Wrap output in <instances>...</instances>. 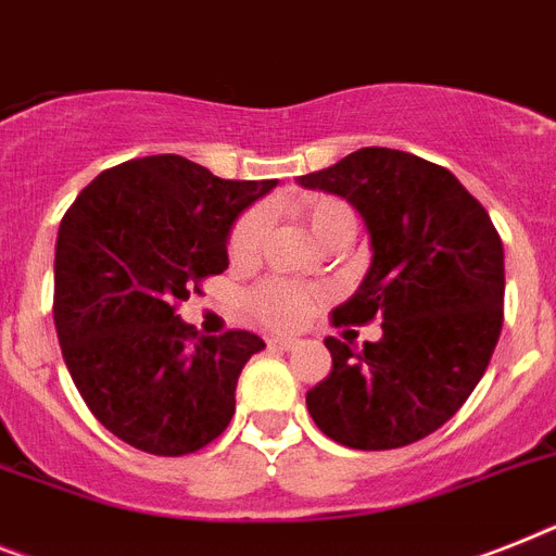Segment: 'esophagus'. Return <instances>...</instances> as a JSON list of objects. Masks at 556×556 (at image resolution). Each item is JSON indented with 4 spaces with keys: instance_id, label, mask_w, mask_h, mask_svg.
Returning <instances> with one entry per match:
<instances>
[{
    "instance_id": "obj_1",
    "label": "esophagus",
    "mask_w": 556,
    "mask_h": 556,
    "mask_svg": "<svg viewBox=\"0 0 556 556\" xmlns=\"http://www.w3.org/2000/svg\"><path fill=\"white\" fill-rule=\"evenodd\" d=\"M296 339H286V336H274V339H268V348L274 350H293L296 348Z\"/></svg>"
}]
</instances>
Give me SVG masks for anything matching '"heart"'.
Instances as JSON below:
<instances>
[{
	"label": "heart",
	"mask_w": 556,
	"mask_h": 556,
	"mask_svg": "<svg viewBox=\"0 0 556 556\" xmlns=\"http://www.w3.org/2000/svg\"><path fill=\"white\" fill-rule=\"evenodd\" d=\"M293 212L300 214L305 226L311 228V235L319 242L328 240L330 235H336L339 228H356V214L348 203L336 198H302L296 200ZM265 228V214L263 212H249L231 231V242H228V254L237 263H245L260 249V240H263ZM316 302L314 291H305V288H296L291 282H282V279H268L263 286L251 293V311L263 325L268 328H296L307 319L311 307Z\"/></svg>",
	"instance_id": "1"
}]
</instances>
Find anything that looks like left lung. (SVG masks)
<instances>
[{
    "mask_svg": "<svg viewBox=\"0 0 556 556\" xmlns=\"http://www.w3.org/2000/svg\"><path fill=\"white\" fill-rule=\"evenodd\" d=\"M300 186L348 200L370 237V268L333 321L381 316V339L362 353L325 339L333 370L307 413L350 450L421 441L472 395L501 339V237L450 169L399 149H358Z\"/></svg>",
    "mask_w": 556,
    "mask_h": 556,
    "instance_id": "left-lung-1",
    "label": "left lung"
}]
</instances>
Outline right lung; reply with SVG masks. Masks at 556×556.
Listing matches in <instances>:
<instances>
[{"mask_svg": "<svg viewBox=\"0 0 556 556\" xmlns=\"http://www.w3.org/2000/svg\"><path fill=\"white\" fill-rule=\"evenodd\" d=\"M274 186L149 155L101 172L64 214L53 265L64 365L90 413L135 450L189 455L231 421L237 379L265 342L200 336L175 311L228 268L237 217Z\"/></svg>", "mask_w": 556, "mask_h": 556, "instance_id": "obj_1", "label": "right lung"}]
</instances>
